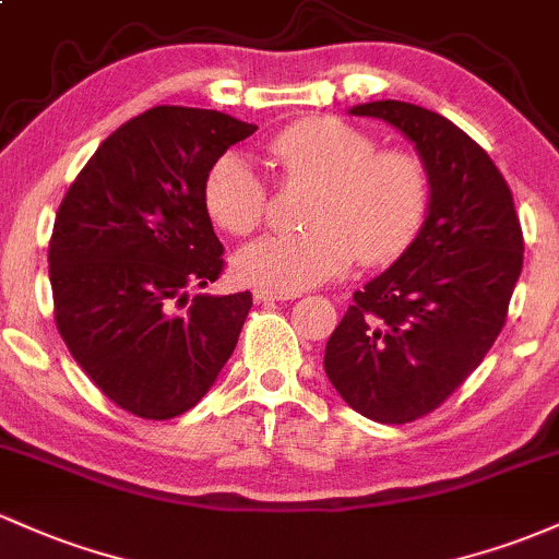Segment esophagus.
<instances>
[{
  "label": "esophagus",
  "instance_id": "1",
  "mask_svg": "<svg viewBox=\"0 0 559 559\" xmlns=\"http://www.w3.org/2000/svg\"><path fill=\"white\" fill-rule=\"evenodd\" d=\"M298 293H285V290H266V287H258L253 290V298L258 304H269V301H293Z\"/></svg>",
  "mask_w": 559,
  "mask_h": 559
}]
</instances>
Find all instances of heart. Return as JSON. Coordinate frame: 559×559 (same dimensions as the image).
Returning <instances> with one entry per match:
<instances>
[{
	"instance_id": "heart-1",
	"label": "heart",
	"mask_w": 559,
	"mask_h": 559,
	"mask_svg": "<svg viewBox=\"0 0 559 559\" xmlns=\"http://www.w3.org/2000/svg\"><path fill=\"white\" fill-rule=\"evenodd\" d=\"M282 181H311L301 231H274L234 255V272L266 290H304L354 261L389 263L421 231L431 202L424 159L378 148L376 138L338 117H306L263 143ZM202 202L234 237L255 231L269 210V181L242 152H224L202 178Z\"/></svg>"
}]
</instances>
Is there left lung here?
Masks as SVG:
<instances>
[{
	"mask_svg": "<svg viewBox=\"0 0 559 559\" xmlns=\"http://www.w3.org/2000/svg\"><path fill=\"white\" fill-rule=\"evenodd\" d=\"M352 114L383 119L416 143L431 202L411 248L354 293L328 341L325 373L359 416L407 424L437 411L493 346L525 242L493 159L450 119L402 100Z\"/></svg>",
	"mask_w": 559,
	"mask_h": 559,
	"instance_id": "left-lung-1",
	"label": "left lung"
}]
</instances>
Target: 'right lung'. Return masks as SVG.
Listing matches in <instances>:
<instances>
[{
	"instance_id": "1",
	"label": "right lung",
	"mask_w": 559,
	"mask_h": 559,
	"mask_svg": "<svg viewBox=\"0 0 559 559\" xmlns=\"http://www.w3.org/2000/svg\"><path fill=\"white\" fill-rule=\"evenodd\" d=\"M253 133L229 114L154 106L100 143L58 207L47 253L56 328L90 381L138 418L194 407L248 320V290H189L224 272L202 178Z\"/></svg>"
}]
</instances>
